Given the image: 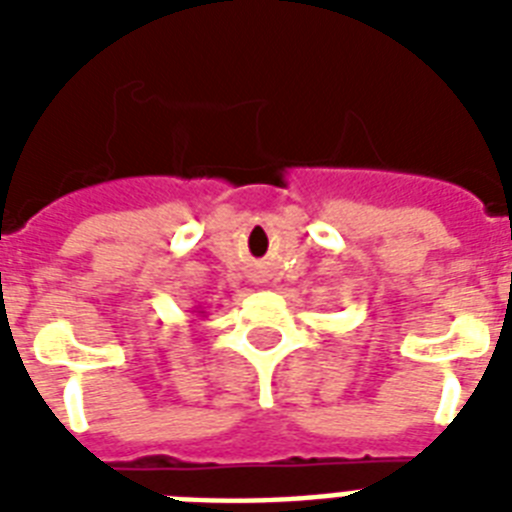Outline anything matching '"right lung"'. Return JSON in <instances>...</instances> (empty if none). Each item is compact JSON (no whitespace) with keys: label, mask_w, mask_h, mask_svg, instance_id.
<instances>
[{"label":"right lung","mask_w":512,"mask_h":512,"mask_svg":"<svg viewBox=\"0 0 512 512\" xmlns=\"http://www.w3.org/2000/svg\"><path fill=\"white\" fill-rule=\"evenodd\" d=\"M199 313H204V311H199Z\"/></svg>","instance_id":"1"}]
</instances>
